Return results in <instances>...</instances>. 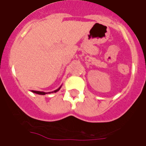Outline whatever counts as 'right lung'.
<instances>
[{
	"label": "right lung",
	"mask_w": 146,
	"mask_h": 146,
	"mask_svg": "<svg viewBox=\"0 0 146 146\" xmlns=\"http://www.w3.org/2000/svg\"><path fill=\"white\" fill-rule=\"evenodd\" d=\"M61 86H62V85L60 86V87L56 89V90H55L54 91H52V92L46 93V92H43V91H31V92L35 93V94H39V95H45V94H51V93H56L57 91H58L59 90H60V88H61Z\"/></svg>",
	"instance_id": "obj_1"
}]
</instances>
